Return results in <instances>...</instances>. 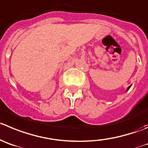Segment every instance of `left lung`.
Segmentation results:
<instances>
[{
  "label": "left lung",
  "mask_w": 148,
  "mask_h": 148,
  "mask_svg": "<svg viewBox=\"0 0 148 148\" xmlns=\"http://www.w3.org/2000/svg\"><path fill=\"white\" fill-rule=\"evenodd\" d=\"M129 88H130V87H128V89H127V90H129Z\"/></svg>",
  "instance_id": "8db88e82"
}]
</instances>
